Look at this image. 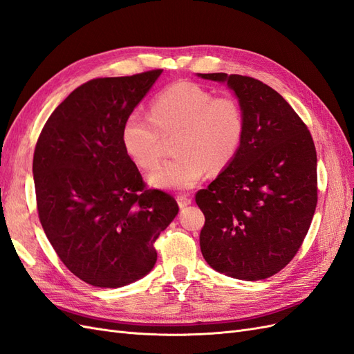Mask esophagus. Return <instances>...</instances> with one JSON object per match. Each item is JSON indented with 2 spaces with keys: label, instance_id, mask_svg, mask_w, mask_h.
Masks as SVG:
<instances>
[{
  "label": "esophagus",
  "instance_id": "34e87169",
  "mask_svg": "<svg viewBox=\"0 0 354 354\" xmlns=\"http://www.w3.org/2000/svg\"><path fill=\"white\" fill-rule=\"evenodd\" d=\"M189 203H191V197H188V196H185V194L178 196V205H179V207H185V206H188Z\"/></svg>",
  "mask_w": 354,
  "mask_h": 354
}]
</instances>
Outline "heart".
Here are the masks:
<instances>
[{
  "label": "heart",
  "instance_id": "1",
  "mask_svg": "<svg viewBox=\"0 0 354 354\" xmlns=\"http://www.w3.org/2000/svg\"><path fill=\"white\" fill-rule=\"evenodd\" d=\"M246 132L245 108L231 95L215 96L196 83L167 86L151 102L149 115L130 113L121 126V145L133 163L154 169L165 138L178 154L158 167L149 183L166 189L193 188L206 169L221 171L237 156Z\"/></svg>",
  "mask_w": 354,
  "mask_h": 354
}]
</instances>
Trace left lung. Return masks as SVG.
<instances>
[{
  "instance_id": "obj_1",
  "label": "left lung",
  "mask_w": 354,
  "mask_h": 354,
  "mask_svg": "<svg viewBox=\"0 0 354 354\" xmlns=\"http://www.w3.org/2000/svg\"><path fill=\"white\" fill-rule=\"evenodd\" d=\"M227 83L245 108L234 160L196 194L205 215L200 249L207 264L240 280H262L297 255L317 205V156L304 121L257 78L198 74Z\"/></svg>"
}]
</instances>
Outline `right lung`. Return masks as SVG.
I'll use <instances>...</instances> for the list:
<instances>
[{
	"label": "right lung",
	"instance_id": "obj_1",
	"mask_svg": "<svg viewBox=\"0 0 354 354\" xmlns=\"http://www.w3.org/2000/svg\"><path fill=\"white\" fill-rule=\"evenodd\" d=\"M163 69L95 78L60 104L34 151L38 218L66 268L86 283L120 288L157 261L178 203L148 189L121 145V126Z\"/></svg>",
	"mask_w": 354,
	"mask_h": 354
}]
</instances>
